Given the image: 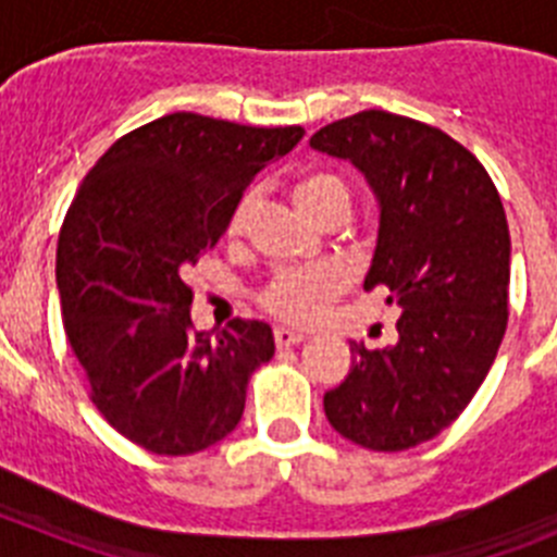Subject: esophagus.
I'll return each mask as SVG.
<instances>
[{"mask_svg":"<svg viewBox=\"0 0 557 557\" xmlns=\"http://www.w3.org/2000/svg\"><path fill=\"white\" fill-rule=\"evenodd\" d=\"M273 337H275V346H278V348L298 346V343H304V339H307L301 332H293V329H284V326L275 329Z\"/></svg>","mask_w":557,"mask_h":557,"instance_id":"obj_1","label":"esophagus"}]
</instances>
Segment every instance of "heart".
Instances as JSON below:
<instances>
[{"instance_id":"1","label":"heart","mask_w":557,"mask_h":557,"mask_svg":"<svg viewBox=\"0 0 557 557\" xmlns=\"http://www.w3.org/2000/svg\"><path fill=\"white\" fill-rule=\"evenodd\" d=\"M293 195L298 200L309 218L323 223V220L334 218V214H346L351 209V191H348L346 181L334 175L329 170H312L304 172L301 178L295 181ZM256 209V195H245L236 203L234 214H231L228 234L239 236L250 223V214ZM346 278L337 268H318V270H289V273L275 275L273 282L264 289L262 301L273 314L284 318V321H312L314 314H321L326 304L337 298Z\"/></svg>"}]
</instances>
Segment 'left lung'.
Here are the masks:
<instances>
[{
  "mask_svg": "<svg viewBox=\"0 0 557 557\" xmlns=\"http://www.w3.org/2000/svg\"><path fill=\"white\" fill-rule=\"evenodd\" d=\"M309 145L366 175L379 200L366 289H387L401 309L393 346L351 343V371L323 410L366 449H412L469 407L508 329L510 231L499 191L460 141L398 113L359 111Z\"/></svg>",
  "mask_w": 557,
  "mask_h": 557,
  "instance_id": "8db88e82",
  "label": "left lung"
}]
</instances>
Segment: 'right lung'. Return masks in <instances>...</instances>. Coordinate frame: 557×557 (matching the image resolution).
I'll return each mask as SVG.
<instances>
[{"instance_id":"1","label":"right lung","mask_w":557,"mask_h":557,"mask_svg":"<svg viewBox=\"0 0 557 557\" xmlns=\"http://www.w3.org/2000/svg\"><path fill=\"white\" fill-rule=\"evenodd\" d=\"M304 127L178 111L113 141L58 236L63 329L91 401L152 455H195L243 418L250 373L275 354L262 321L195 332L186 270L220 243L256 172Z\"/></svg>"}]
</instances>
